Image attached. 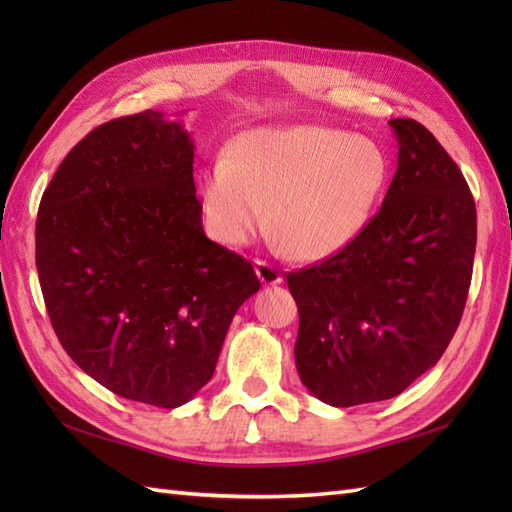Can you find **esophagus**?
I'll use <instances>...</instances> for the list:
<instances>
[{
  "mask_svg": "<svg viewBox=\"0 0 512 512\" xmlns=\"http://www.w3.org/2000/svg\"><path fill=\"white\" fill-rule=\"evenodd\" d=\"M255 270H257V277L262 281L264 286H277L284 281V275H281V270H277L275 266H270L266 262H255Z\"/></svg>",
  "mask_w": 512,
  "mask_h": 512,
  "instance_id": "obj_1",
  "label": "esophagus"
}]
</instances>
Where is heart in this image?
<instances>
[{
	"label": "heart",
	"mask_w": 512,
	"mask_h": 512,
	"mask_svg": "<svg viewBox=\"0 0 512 512\" xmlns=\"http://www.w3.org/2000/svg\"><path fill=\"white\" fill-rule=\"evenodd\" d=\"M389 182L376 140L321 125L257 127L239 134L202 173V211L215 239L244 246L266 220L303 262L352 246Z\"/></svg>",
	"instance_id": "heart-1"
}]
</instances>
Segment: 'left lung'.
I'll return each mask as SVG.
<instances>
[{
  "label": "left lung",
  "mask_w": 512,
  "mask_h": 512,
  "mask_svg": "<svg viewBox=\"0 0 512 512\" xmlns=\"http://www.w3.org/2000/svg\"><path fill=\"white\" fill-rule=\"evenodd\" d=\"M389 125L398 167L374 220L339 255L288 275L297 372L332 407L394 398L436 365L471 286L469 184L427 127L411 118Z\"/></svg>",
  "instance_id": "left-lung-1"
}]
</instances>
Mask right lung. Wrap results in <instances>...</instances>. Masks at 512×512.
Instances as JSON below:
<instances>
[{
	"instance_id": "obj_1",
	"label": "right lung",
	"mask_w": 512,
	"mask_h": 512,
	"mask_svg": "<svg viewBox=\"0 0 512 512\" xmlns=\"http://www.w3.org/2000/svg\"><path fill=\"white\" fill-rule=\"evenodd\" d=\"M182 121L140 112L92 129L37 215V273L63 350L114 394L180 407L209 383L228 325L259 290L211 242Z\"/></svg>"
}]
</instances>
